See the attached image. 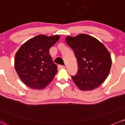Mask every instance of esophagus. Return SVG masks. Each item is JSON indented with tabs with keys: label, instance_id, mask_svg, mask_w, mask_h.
I'll return each mask as SVG.
<instances>
[{
	"label": "esophagus",
	"instance_id": "esophagus-1",
	"mask_svg": "<svg viewBox=\"0 0 125 125\" xmlns=\"http://www.w3.org/2000/svg\"><path fill=\"white\" fill-rule=\"evenodd\" d=\"M59 68H65V66H64V65H59Z\"/></svg>",
	"mask_w": 125,
	"mask_h": 125
}]
</instances>
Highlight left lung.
<instances>
[{"instance_id":"obj_1","label":"left lung","mask_w":125,"mask_h":125,"mask_svg":"<svg viewBox=\"0 0 125 125\" xmlns=\"http://www.w3.org/2000/svg\"><path fill=\"white\" fill-rule=\"evenodd\" d=\"M66 42L73 49L77 59L78 70L71 76L81 90H92L104 81L111 70V55L103 44L86 34L66 37Z\"/></svg>"}]
</instances>
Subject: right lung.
I'll use <instances>...</instances> for the list:
<instances>
[{"instance_id":"1","label":"right lung","mask_w":125,"mask_h":125,"mask_svg":"<svg viewBox=\"0 0 125 125\" xmlns=\"http://www.w3.org/2000/svg\"><path fill=\"white\" fill-rule=\"evenodd\" d=\"M60 38L59 35H40L25 42L16 52L14 67L23 82L33 89L46 87L57 73L49 49Z\"/></svg>"}]
</instances>
